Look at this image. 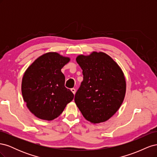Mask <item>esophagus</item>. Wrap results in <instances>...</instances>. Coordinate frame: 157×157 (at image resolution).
<instances>
[{"label": "esophagus", "instance_id": "34e87169", "mask_svg": "<svg viewBox=\"0 0 157 157\" xmlns=\"http://www.w3.org/2000/svg\"><path fill=\"white\" fill-rule=\"evenodd\" d=\"M71 92H72L74 94H75V93H76V90H75V88H71Z\"/></svg>", "mask_w": 157, "mask_h": 157}]
</instances>
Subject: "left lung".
<instances>
[{"label": "left lung", "instance_id": "1", "mask_svg": "<svg viewBox=\"0 0 157 157\" xmlns=\"http://www.w3.org/2000/svg\"><path fill=\"white\" fill-rule=\"evenodd\" d=\"M76 60L83 75V81L75 94L76 105L87 121L94 124L105 122L124 100V74L115 61L103 52L80 55Z\"/></svg>", "mask_w": 157, "mask_h": 157}]
</instances>
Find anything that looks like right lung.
<instances>
[{
    "label": "right lung",
    "mask_w": 157,
    "mask_h": 157,
    "mask_svg": "<svg viewBox=\"0 0 157 157\" xmlns=\"http://www.w3.org/2000/svg\"><path fill=\"white\" fill-rule=\"evenodd\" d=\"M70 59L56 52L40 56L23 77L21 92L29 111L40 119L52 121L59 117L74 94L65 86L61 69Z\"/></svg>",
    "instance_id": "obj_1"
}]
</instances>
